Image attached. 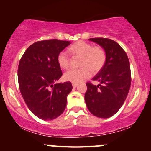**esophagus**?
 <instances>
[{
	"mask_svg": "<svg viewBox=\"0 0 151 151\" xmlns=\"http://www.w3.org/2000/svg\"><path fill=\"white\" fill-rule=\"evenodd\" d=\"M77 86V83H72V87L73 88H76Z\"/></svg>",
	"mask_w": 151,
	"mask_h": 151,
	"instance_id": "1",
	"label": "esophagus"
}]
</instances>
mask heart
<instances>
[{"label": "heart", "instance_id": "1", "mask_svg": "<svg viewBox=\"0 0 151 151\" xmlns=\"http://www.w3.org/2000/svg\"><path fill=\"white\" fill-rule=\"evenodd\" d=\"M69 52L72 56L81 57L80 69H70L63 74L65 81L78 83L89 78L93 73H97L103 69L107 60V54L103 47L93 46L91 43L83 41L76 42L69 47ZM57 62L61 68L68 69L71 59L66 52H59Z\"/></svg>", "mask_w": 151, "mask_h": 151}]
</instances>
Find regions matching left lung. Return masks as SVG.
I'll use <instances>...</instances> for the list:
<instances>
[{
    "instance_id": "8db88e82",
    "label": "left lung",
    "mask_w": 151,
    "mask_h": 151,
    "mask_svg": "<svg viewBox=\"0 0 151 151\" xmlns=\"http://www.w3.org/2000/svg\"><path fill=\"white\" fill-rule=\"evenodd\" d=\"M104 48L107 54L106 63L92 80L100 82L98 86L86 83V106L94 116L108 118L117 112L123 105L131 83L130 62L124 50L113 40L92 38Z\"/></svg>"
}]
</instances>
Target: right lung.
I'll list each match as a JSON object with an SVG mask.
<instances>
[{
  "mask_svg": "<svg viewBox=\"0 0 151 151\" xmlns=\"http://www.w3.org/2000/svg\"><path fill=\"white\" fill-rule=\"evenodd\" d=\"M70 44L58 39L37 41L25 50L20 60V91L28 108L39 119H55L66 107L72 83L55 82L62 76L57 56Z\"/></svg>",
  "mask_w": 151,
  "mask_h": 151,
  "instance_id": "obj_1",
  "label": "right lung"
}]
</instances>
